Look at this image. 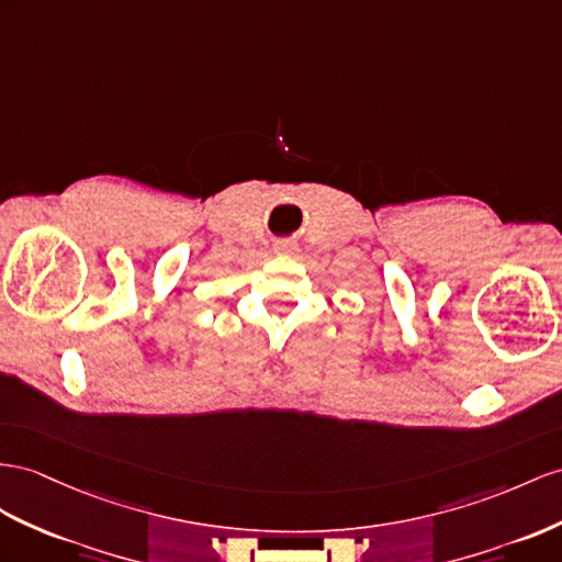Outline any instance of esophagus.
<instances>
[{"instance_id": "esophagus-1", "label": "esophagus", "mask_w": 562, "mask_h": 562, "mask_svg": "<svg viewBox=\"0 0 562 562\" xmlns=\"http://www.w3.org/2000/svg\"><path fill=\"white\" fill-rule=\"evenodd\" d=\"M276 251H280V254L294 251V241H292V239H280V241L276 244Z\"/></svg>"}]
</instances>
